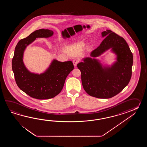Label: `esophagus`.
I'll list each match as a JSON object with an SVG mask.
<instances>
[{
  "mask_svg": "<svg viewBox=\"0 0 147 147\" xmlns=\"http://www.w3.org/2000/svg\"><path fill=\"white\" fill-rule=\"evenodd\" d=\"M79 60L78 59L73 60V61H72L73 64H74V65L75 67L77 66V64L79 63Z\"/></svg>",
  "mask_w": 147,
  "mask_h": 147,
  "instance_id": "obj_1",
  "label": "esophagus"
}]
</instances>
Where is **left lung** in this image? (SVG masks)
<instances>
[{
	"instance_id": "left-lung-1",
	"label": "left lung",
	"mask_w": 147,
	"mask_h": 147,
	"mask_svg": "<svg viewBox=\"0 0 147 147\" xmlns=\"http://www.w3.org/2000/svg\"><path fill=\"white\" fill-rule=\"evenodd\" d=\"M106 37L91 56H100L111 48L117 55V61L111 67H103L95 59L86 58L77 65L81 71L85 91L91 96L108 99L114 97L128 85L132 75L133 55L124 38L110 30L101 33Z\"/></svg>"
}]
</instances>
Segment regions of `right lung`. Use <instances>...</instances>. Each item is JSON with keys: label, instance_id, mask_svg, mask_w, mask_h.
Segmentation results:
<instances>
[{"label": "right lung", "instance_id": "right-lung-1", "mask_svg": "<svg viewBox=\"0 0 147 147\" xmlns=\"http://www.w3.org/2000/svg\"><path fill=\"white\" fill-rule=\"evenodd\" d=\"M53 32L41 29L19 41L12 60V69L18 87L30 97L48 99L56 96L62 90L67 76L74 68L71 61L60 62L53 60L46 72L40 75L29 72L22 61L25 48L36 38H48Z\"/></svg>", "mask_w": 147, "mask_h": 147}]
</instances>
